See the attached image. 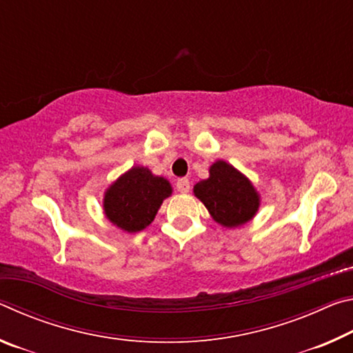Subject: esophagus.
<instances>
[{
    "label": "esophagus",
    "instance_id": "1",
    "mask_svg": "<svg viewBox=\"0 0 353 353\" xmlns=\"http://www.w3.org/2000/svg\"><path fill=\"white\" fill-rule=\"evenodd\" d=\"M176 187H177V190H179V191H181V193H188L190 188H191V185H190V181H188V179L182 177V179H179V181H177Z\"/></svg>",
    "mask_w": 353,
    "mask_h": 353
}]
</instances>
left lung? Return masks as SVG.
<instances>
[{
  "label": "left lung",
  "mask_w": 353,
  "mask_h": 353,
  "mask_svg": "<svg viewBox=\"0 0 353 353\" xmlns=\"http://www.w3.org/2000/svg\"><path fill=\"white\" fill-rule=\"evenodd\" d=\"M193 191L221 225H241L259 210V194L252 183L223 160L210 166V177L196 183Z\"/></svg>",
  "instance_id": "obj_1"
}]
</instances>
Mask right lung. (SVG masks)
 <instances>
[{"mask_svg":"<svg viewBox=\"0 0 353 353\" xmlns=\"http://www.w3.org/2000/svg\"><path fill=\"white\" fill-rule=\"evenodd\" d=\"M171 194V185L163 177L137 166L121 176L107 190L104 212L113 224L126 232H140L149 225L165 198Z\"/></svg>","mask_w":353,"mask_h":353,"instance_id":"right-lung-1","label":"right lung"}]
</instances>
